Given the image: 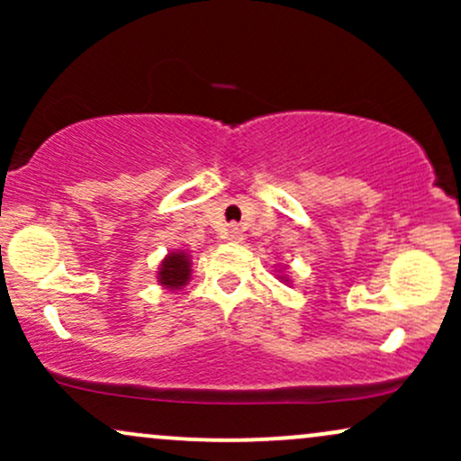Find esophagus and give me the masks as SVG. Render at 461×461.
Returning <instances> with one entry per match:
<instances>
[{"label":"esophagus","mask_w":461,"mask_h":461,"mask_svg":"<svg viewBox=\"0 0 461 461\" xmlns=\"http://www.w3.org/2000/svg\"><path fill=\"white\" fill-rule=\"evenodd\" d=\"M227 240L240 242V240H242V231L238 230L236 225H230V227H227Z\"/></svg>","instance_id":"34e87169"}]
</instances>
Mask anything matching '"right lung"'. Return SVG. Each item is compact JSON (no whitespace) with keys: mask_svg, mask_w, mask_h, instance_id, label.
Instances as JSON below:
<instances>
[{"mask_svg":"<svg viewBox=\"0 0 461 461\" xmlns=\"http://www.w3.org/2000/svg\"><path fill=\"white\" fill-rule=\"evenodd\" d=\"M190 279V260L184 251H173L164 258L160 264V271H158V282L164 288L177 290L182 285H186Z\"/></svg>","mask_w":461,"mask_h":461,"instance_id":"add662e5","label":"right lung"}]
</instances>
